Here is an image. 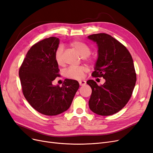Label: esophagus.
<instances>
[{
	"label": "esophagus",
	"mask_w": 153,
	"mask_h": 153,
	"mask_svg": "<svg viewBox=\"0 0 153 153\" xmlns=\"http://www.w3.org/2000/svg\"><path fill=\"white\" fill-rule=\"evenodd\" d=\"M79 84L81 86H84L86 84V81H85V80H79Z\"/></svg>",
	"instance_id": "esophagus-1"
}]
</instances>
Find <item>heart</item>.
<instances>
[{"label":"heart","mask_w":153,"mask_h":153,"mask_svg":"<svg viewBox=\"0 0 153 153\" xmlns=\"http://www.w3.org/2000/svg\"><path fill=\"white\" fill-rule=\"evenodd\" d=\"M73 47L75 48L80 54L82 57L87 59L91 54V48L85 43L81 42L79 41H74L71 43ZM62 52L63 50L61 47H59L55 54V62L59 66H62L64 64L62 59ZM86 68L84 66L79 67H70L66 71V75L67 77L74 79H80L84 77V72L86 71Z\"/></svg>","instance_id":"b5f03b06"}]
</instances>
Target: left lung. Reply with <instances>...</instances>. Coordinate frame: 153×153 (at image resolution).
<instances>
[{"label":"left lung","mask_w":153,"mask_h":153,"mask_svg":"<svg viewBox=\"0 0 153 153\" xmlns=\"http://www.w3.org/2000/svg\"><path fill=\"white\" fill-rule=\"evenodd\" d=\"M87 38L98 47V59L92 76H102L105 80L100 86L93 80L87 82L92 89L89 108L100 115H113L126 105L135 85L137 76L132 57L127 48L110 35L100 33Z\"/></svg>","instance_id":"obj_1"}]
</instances>
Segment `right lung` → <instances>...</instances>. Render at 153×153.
<instances>
[{
  "mask_svg": "<svg viewBox=\"0 0 153 153\" xmlns=\"http://www.w3.org/2000/svg\"><path fill=\"white\" fill-rule=\"evenodd\" d=\"M60 40L50 37L30 48L19 70L23 94L29 103L38 112L56 115L66 111L73 101L79 83L66 79L62 87L52 82L59 69L55 54Z\"/></svg>",
  "mask_w": 153,
  "mask_h": 153,
  "instance_id": "right-lung-1",
  "label": "right lung"
}]
</instances>
